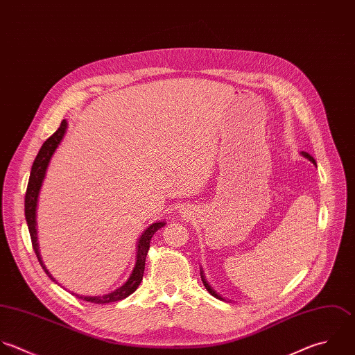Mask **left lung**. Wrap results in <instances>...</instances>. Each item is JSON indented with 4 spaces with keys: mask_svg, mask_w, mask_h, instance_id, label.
<instances>
[{
    "mask_svg": "<svg viewBox=\"0 0 355 355\" xmlns=\"http://www.w3.org/2000/svg\"><path fill=\"white\" fill-rule=\"evenodd\" d=\"M302 155H303L306 159H309V160H310L313 164H315V166H317V162L314 160V157H313V156H310L307 152H302ZM200 278H202V281H203V285H205V288L207 289V292H209L211 296H214V297H216V299H218V300H224V299H223V297H221L218 293H216V291H214V289H211V286L207 284V281L205 279V275H203V271H202V270H200Z\"/></svg>",
    "mask_w": 355,
    "mask_h": 355,
    "instance_id": "8db88e82",
    "label": "left lung"
}]
</instances>
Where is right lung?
<instances>
[{
    "instance_id": "1",
    "label": "right lung",
    "mask_w": 355,
    "mask_h": 355,
    "mask_svg": "<svg viewBox=\"0 0 355 355\" xmlns=\"http://www.w3.org/2000/svg\"><path fill=\"white\" fill-rule=\"evenodd\" d=\"M67 128V121L62 120L59 128L42 144L41 149L38 150L34 163L31 166V171H30V178H28V184H27V191H26V196H24V216H26V221H27V227H28V232H30V238H31V245L34 249V253L42 267V270L45 271V274L55 282V278L48 272L46 267L44 266L41 256H40V250H38V242H37V221H35V210H37V202H38V195H40V189L42 185V181L45 178V173L49 164V160L53 155V152L56 150V148L59 146L60 141L63 139V135L66 132ZM166 223L164 221H159V223H153L152 225H149L144 234L139 236L138 243H137V261L134 266V270L130 275V278L127 279V282L120 286L119 289H116L114 292H110L107 295L103 296H78L76 295L78 299H83L85 302L89 303H95V304H107V303H114L119 300H123L125 297H128L131 293H134L137 291V288L139 286L142 277H144V271H145V260H146V254L149 250V243L150 239L153 236V234L160 230L162 227H164Z\"/></svg>"
}]
</instances>
